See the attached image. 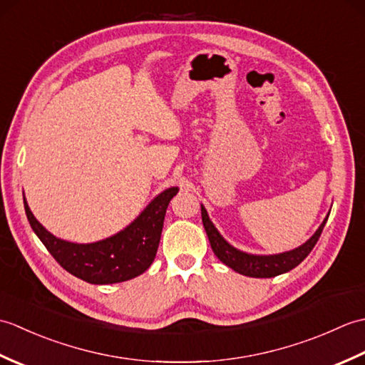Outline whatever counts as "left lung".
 Wrapping results in <instances>:
<instances>
[{"label": "left lung", "instance_id": "1", "mask_svg": "<svg viewBox=\"0 0 365 365\" xmlns=\"http://www.w3.org/2000/svg\"><path fill=\"white\" fill-rule=\"evenodd\" d=\"M200 213H202V222L207 232V237L210 240L212 250L216 257H218L222 263H226L229 268L240 274L250 276V277H274L287 271L293 269L298 267L299 263L304 260L309 252L314 250V246L319 242V238L323 232L324 224L328 221V216L323 220L320 227L317 229L315 234L307 240L304 245H301L297 250L287 251L282 254H273V255H254V254H246L243 251H238L237 247L230 246L226 240L221 237V234L213 226L207 215V210L204 205H200Z\"/></svg>", "mask_w": 365, "mask_h": 365}]
</instances>
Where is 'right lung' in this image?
I'll return each mask as SVG.
<instances>
[{"label": "right lung", "instance_id": "right-lung-1", "mask_svg": "<svg viewBox=\"0 0 365 365\" xmlns=\"http://www.w3.org/2000/svg\"><path fill=\"white\" fill-rule=\"evenodd\" d=\"M177 192V187L165 190L130 226L110 238L88 245L56 238L34 218L26 199L23 202L34 234L61 267L89 284H115L143 274L152 265L168 205Z\"/></svg>", "mask_w": 365, "mask_h": 365}]
</instances>
